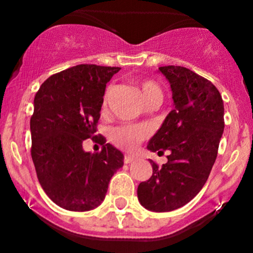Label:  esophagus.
<instances>
[{
    "instance_id": "34e87169",
    "label": "esophagus",
    "mask_w": 253,
    "mask_h": 253,
    "mask_svg": "<svg viewBox=\"0 0 253 253\" xmlns=\"http://www.w3.org/2000/svg\"><path fill=\"white\" fill-rule=\"evenodd\" d=\"M134 159H136V158H134L133 155L126 154V155H125V158H124V162H125V164H129V163L133 162Z\"/></svg>"
}]
</instances>
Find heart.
Masks as SVG:
<instances>
[{"label":"heart","mask_w":253,"mask_h":253,"mask_svg":"<svg viewBox=\"0 0 253 253\" xmlns=\"http://www.w3.org/2000/svg\"><path fill=\"white\" fill-rule=\"evenodd\" d=\"M137 86L141 90L143 99L147 104L153 99H162V90L155 82L150 81V79H142V81L137 82ZM110 91L111 88L106 89L103 100V108H105L106 104H108ZM150 133H152V129L147 125L125 124L112 129L110 139L120 149L133 150L136 149L139 143L147 139L150 136Z\"/></svg>","instance_id":"b5f03b06"}]
</instances>
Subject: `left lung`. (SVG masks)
Returning <instances> with one entry per match:
<instances>
[{
	"instance_id": "1",
	"label": "left lung",
	"mask_w": 253,
	"mask_h": 253,
	"mask_svg": "<svg viewBox=\"0 0 253 253\" xmlns=\"http://www.w3.org/2000/svg\"><path fill=\"white\" fill-rule=\"evenodd\" d=\"M159 71L169 81L175 108L147 148L164 154L162 167L150 160L153 175L139 183L138 201L153 211H170L196 197L215 163L224 131V104L211 81L181 66Z\"/></svg>"
}]
</instances>
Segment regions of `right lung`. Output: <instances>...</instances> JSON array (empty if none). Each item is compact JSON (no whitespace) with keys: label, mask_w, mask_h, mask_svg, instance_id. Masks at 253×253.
Returning <instances> with one entry per match:
<instances>
[{"label":"right lung","mask_w":253,"mask_h":253,"mask_svg":"<svg viewBox=\"0 0 253 253\" xmlns=\"http://www.w3.org/2000/svg\"><path fill=\"white\" fill-rule=\"evenodd\" d=\"M120 67L78 65L52 75L34 98L30 117L32 159L38 180L52 202L72 211L96 208L124 154L96 133L106 83ZM91 138L100 152L83 150Z\"/></svg>","instance_id":"1"}]
</instances>
